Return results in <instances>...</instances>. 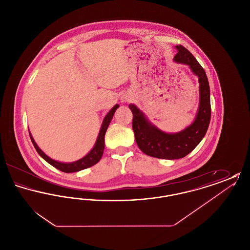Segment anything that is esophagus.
<instances>
[{
    "label": "esophagus",
    "instance_id": "34e87169",
    "mask_svg": "<svg viewBox=\"0 0 250 250\" xmlns=\"http://www.w3.org/2000/svg\"><path fill=\"white\" fill-rule=\"evenodd\" d=\"M122 101L125 102V101H127V98H122Z\"/></svg>",
    "mask_w": 250,
    "mask_h": 250
}]
</instances>
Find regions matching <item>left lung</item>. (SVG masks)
<instances>
[{"mask_svg": "<svg viewBox=\"0 0 250 250\" xmlns=\"http://www.w3.org/2000/svg\"><path fill=\"white\" fill-rule=\"evenodd\" d=\"M173 60L189 65L191 71L199 78L200 106L194 122L178 133L168 134L151 124L143 111L130 104L133 113L132 128L139 148L144 154L162 159H179L191 153L205 136L211 120L210 87L206 73L188 49L178 45Z\"/></svg>", "mask_w": 250, "mask_h": 250, "instance_id": "obj_1", "label": "left lung"}]
</instances>
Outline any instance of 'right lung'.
<instances>
[{
	"instance_id": "right-lung-1",
	"label": "right lung",
	"mask_w": 250,
	"mask_h": 250,
	"mask_svg": "<svg viewBox=\"0 0 250 250\" xmlns=\"http://www.w3.org/2000/svg\"><path fill=\"white\" fill-rule=\"evenodd\" d=\"M119 107V105H115L114 107H112L107 115L105 116V118L103 120V123H102V125H101V128L99 131V134H98V137H97V140L95 142V146L94 148L85 155L83 158H81L80 160H77L75 162H71V163H62V162H58V161H55L53 159H51L50 157H48V155H46L36 144L33 136L31 135V133L29 132L30 134V138H31V141L34 144L35 148H36V152L39 154V155L41 157H43L48 163H49L51 166L58 168L61 171H63V172H66V173H69V172H76V171H80L82 169L84 168H87V167H90L94 166L95 165L102 157L103 155V152H104V148H105V134H106V131L107 129V126L110 123V121L112 119L113 115H114V112L115 110Z\"/></svg>"
}]
</instances>
